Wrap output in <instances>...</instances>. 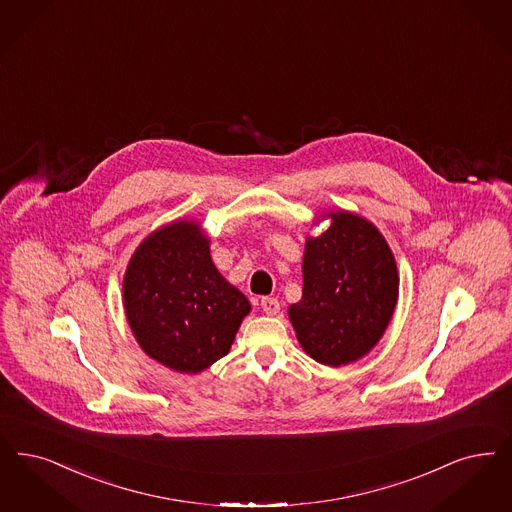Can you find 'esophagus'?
Returning <instances> with one entry per match:
<instances>
[{
  "label": "esophagus",
  "instance_id": "esophagus-1",
  "mask_svg": "<svg viewBox=\"0 0 512 512\" xmlns=\"http://www.w3.org/2000/svg\"><path fill=\"white\" fill-rule=\"evenodd\" d=\"M261 307H263V312L268 314V316H276L280 312V303H278L276 297H263L261 299Z\"/></svg>",
  "mask_w": 512,
  "mask_h": 512
}]
</instances>
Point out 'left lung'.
I'll list each match as a JSON object with an SVG mask.
<instances>
[{
    "mask_svg": "<svg viewBox=\"0 0 512 512\" xmlns=\"http://www.w3.org/2000/svg\"><path fill=\"white\" fill-rule=\"evenodd\" d=\"M328 230L308 238L303 297L287 314L310 358L345 366L366 356L389 326L398 301L396 261L368 219L331 211Z\"/></svg>",
    "mask_w": 512,
    "mask_h": 512,
    "instance_id": "left-lung-1",
    "label": "left lung"
}]
</instances>
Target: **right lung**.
I'll return each instance as SVG.
<instances>
[{
	"label": "right lung",
	"mask_w": 512,
	"mask_h": 512,
	"mask_svg": "<svg viewBox=\"0 0 512 512\" xmlns=\"http://www.w3.org/2000/svg\"><path fill=\"white\" fill-rule=\"evenodd\" d=\"M123 307L137 343L165 368L200 373L228 354L251 310L209 255L194 221L158 228L133 253L123 278Z\"/></svg>",
	"instance_id": "add662e5"
}]
</instances>
